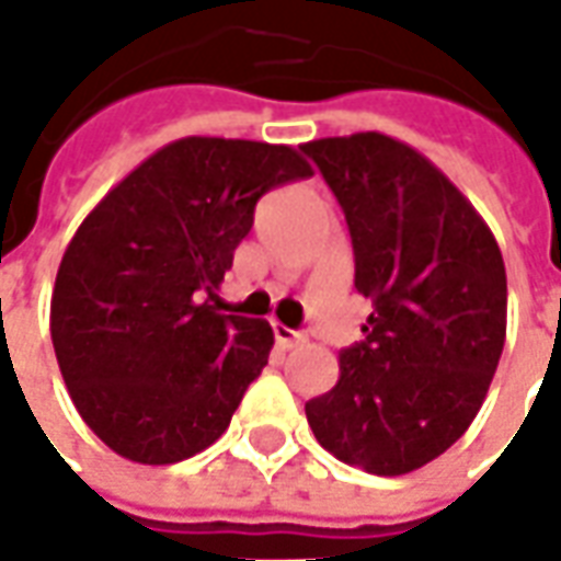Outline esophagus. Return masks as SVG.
<instances>
[{"mask_svg":"<svg viewBox=\"0 0 561 561\" xmlns=\"http://www.w3.org/2000/svg\"><path fill=\"white\" fill-rule=\"evenodd\" d=\"M273 336H276V345H279V348H285V352L304 342V333L285 328V324H279V321H273Z\"/></svg>","mask_w":561,"mask_h":561,"instance_id":"34e87169","label":"esophagus"}]
</instances>
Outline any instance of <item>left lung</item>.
Here are the masks:
<instances>
[{"instance_id":"8db88e82","label":"left lung","mask_w":561,"mask_h":561,"mask_svg":"<svg viewBox=\"0 0 561 561\" xmlns=\"http://www.w3.org/2000/svg\"><path fill=\"white\" fill-rule=\"evenodd\" d=\"M340 201L354 288L373 300L340 381L306 402L318 445L369 474H409L481 412L505 348V261L433 161L381 131L304 144Z\"/></svg>"}]
</instances>
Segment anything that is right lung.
Instances as JSON below:
<instances>
[{
    "mask_svg": "<svg viewBox=\"0 0 561 561\" xmlns=\"http://www.w3.org/2000/svg\"><path fill=\"white\" fill-rule=\"evenodd\" d=\"M304 176L309 161L285 144L180 138L80 221L56 273L50 340L75 409L114 454L168 466L228 430L273 330L221 316L213 291L257 197Z\"/></svg>",
    "mask_w": 561,
    "mask_h": 561,
    "instance_id": "add662e5",
    "label": "right lung"
}]
</instances>
